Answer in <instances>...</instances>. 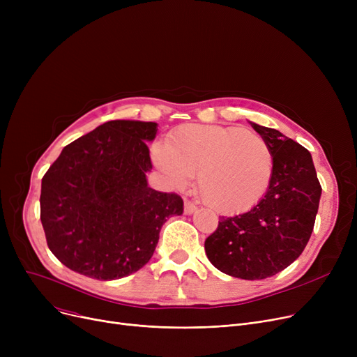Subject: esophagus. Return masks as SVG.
Returning a JSON list of instances; mask_svg holds the SVG:
<instances>
[{
    "instance_id": "1",
    "label": "esophagus",
    "mask_w": 357,
    "mask_h": 357,
    "mask_svg": "<svg viewBox=\"0 0 357 357\" xmlns=\"http://www.w3.org/2000/svg\"><path fill=\"white\" fill-rule=\"evenodd\" d=\"M197 210H198V208H197V205H195V204H192L191 201H185L183 211H185V214H186V215H191V214H194Z\"/></svg>"
}]
</instances>
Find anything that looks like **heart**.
<instances>
[{
	"label": "heart",
	"instance_id": "heart-1",
	"mask_svg": "<svg viewBox=\"0 0 357 357\" xmlns=\"http://www.w3.org/2000/svg\"><path fill=\"white\" fill-rule=\"evenodd\" d=\"M153 160L174 186L197 176V192L220 214L248 211L264 198L273 156L255 131L217 124H185L155 144Z\"/></svg>",
	"mask_w": 357,
	"mask_h": 357
}]
</instances>
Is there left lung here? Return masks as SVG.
<instances>
[{"mask_svg": "<svg viewBox=\"0 0 357 357\" xmlns=\"http://www.w3.org/2000/svg\"><path fill=\"white\" fill-rule=\"evenodd\" d=\"M250 124L271 147V185L250 211L220 217L217 230L204 246L208 260L222 273L256 280L284 271L304 252L321 185L305 147L275 128Z\"/></svg>", "mask_w": 357, "mask_h": 357, "instance_id": "8db88e82", "label": "left lung"}]
</instances>
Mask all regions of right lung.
<instances>
[{
  "label": "right lung",
  "mask_w": 357,
  "mask_h": 357,
  "mask_svg": "<svg viewBox=\"0 0 357 357\" xmlns=\"http://www.w3.org/2000/svg\"><path fill=\"white\" fill-rule=\"evenodd\" d=\"M152 121L114 120L65 146L42 179L40 220L50 252L70 271L120 279L153 256L179 195L147 185Z\"/></svg>",
  "instance_id": "1"
}]
</instances>
